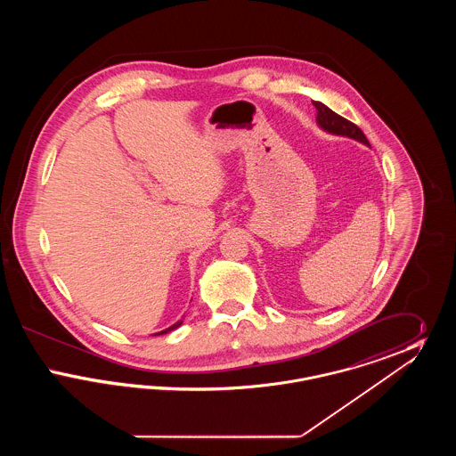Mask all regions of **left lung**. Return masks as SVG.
I'll use <instances>...</instances> for the list:
<instances>
[{"mask_svg": "<svg viewBox=\"0 0 456 456\" xmlns=\"http://www.w3.org/2000/svg\"><path fill=\"white\" fill-rule=\"evenodd\" d=\"M313 104H314V108L318 110L316 121H318V125H320L323 130L335 133V134H344V136L359 140V142L369 145L366 134L362 133V130H361L357 125H354L352 121H348L346 118L338 116L337 112H333L331 109L326 108L325 104H322V102H313Z\"/></svg>", "mask_w": 456, "mask_h": 456, "instance_id": "1", "label": "left lung"}]
</instances>
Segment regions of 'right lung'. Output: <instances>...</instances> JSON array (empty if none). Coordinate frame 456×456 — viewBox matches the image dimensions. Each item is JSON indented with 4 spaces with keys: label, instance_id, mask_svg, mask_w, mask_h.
<instances>
[{
    "label": "right lung",
    "instance_id": "add662e5",
    "mask_svg": "<svg viewBox=\"0 0 456 456\" xmlns=\"http://www.w3.org/2000/svg\"><path fill=\"white\" fill-rule=\"evenodd\" d=\"M183 325V322H177V323H174L173 326H171V328H167V330H164V331H160V333H159V335H162V333H167V331H171V330H174V328H177V326H181Z\"/></svg>",
    "mask_w": 456,
    "mask_h": 456
}]
</instances>
